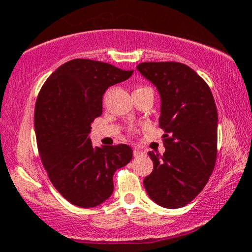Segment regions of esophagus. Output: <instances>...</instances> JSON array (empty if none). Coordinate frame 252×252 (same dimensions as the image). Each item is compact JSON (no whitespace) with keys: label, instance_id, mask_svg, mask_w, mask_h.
Returning a JSON list of instances; mask_svg holds the SVG:
<instances>
[{"label":"esophagus","instance_id":"esophagus-1","mask_svg":"<svg viewBox=\"0 0 252 252\" xmlns=\"http://www.w3.org/2000/svg\"><path fill=\"white\" fill-rule=\"evenodd\" d=\"M144 153V151L140 150V148H134V156L135 157H139L140 155H142Z\"/></svg>","mask_w":252,"mask_h":252}]
</instances>
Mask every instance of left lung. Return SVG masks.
Returning <instances> with one entry per match:
<instances>
[{"label":"left lung","instance_id":"1","mask_svg":"<svg viewBox=\"0 0 252 252\" xmlns=\"http://www.w3.org/2000/svg\"><path fill=\"white\" fill-rule=\"evenodd\" d=\"M137 71L157 88L165 152H148L153 171L145 177L148 197L166 209L192 202L208 184L217 155V110L210 88L181 63H142Z\"/></svg>","mask_w":252,"mask_h":252}]
</instances>
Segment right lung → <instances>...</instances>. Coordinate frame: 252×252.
<instances>
[{"label":"right lung","instance_id":"obj_1","mask_svg":"<svg viewBox=\"0 0 252 252\" xmlns=\"http://www.w3.org/2000/svg\"><path fill=\"white\" fill-rule=\"evenodd\" d=\"M134 71L110 63L75 59L58 67L39 92L35 130L42 164L49 180L67 202L94 208L113 192V174L133 158L128 145L93 146L92 123L102 113L108 87Z\"/></svg>","mask_w":252,"mask_h":252}]
</instances>
